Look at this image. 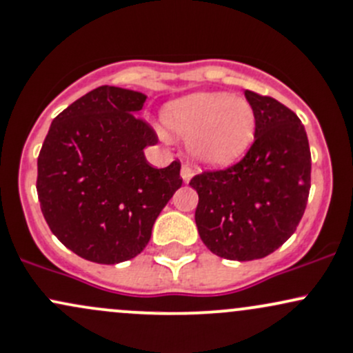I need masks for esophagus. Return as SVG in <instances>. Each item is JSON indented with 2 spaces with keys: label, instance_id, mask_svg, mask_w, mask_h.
<instances>
[{
  "label": "esophagus",
  "instance_id": "1",
  "mask_svg": "<svg viewBox=\"0 0 353 353\" xmlns=\"http://www.w3.org/2000/svg\"><path fill=\"white\" fill-rule=\"evenodd\" d=\"M181 180L185 181V183H188V181L192 180V176H193V170L190 168V166L188 165H183L181 166Z\"/></svg>",
  "mask_w": 353,
  "mask_h": 353
}]
</instances>
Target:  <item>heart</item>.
<instances>
[{
	"label": "heart",
	"instance_id": "1",
	"mask_svg": "<svg viewBox=\"0 0 353 353\" xmlns=\"http://www.w3.org/2000/svg\"><path fill=\"white\" fill-rule=\"evenodd\" d=\"M172 131L188 138L193 160L207 166H227L252 145L256 111L242 97L223 92H195L166 108Z\"/></svg>",
	"mask_w": 353,
	"mask_h": 353
}]
</instances>
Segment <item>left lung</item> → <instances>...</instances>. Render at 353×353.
Masks as SVG:
<instances>
[{
  "instance_id": "1",
  "label": "left lung",
  "mask_w": 353,
  "mask_h": 353,
  "mask_svg": "<svg viewBox=\"0 0 353 353\" xmlns=\"http://www.w3.org/2000/svg\"><path fill=\"white\" fill-rule=\"evenodd\" d=\"M256 134L234 166L190 180L199 193L195 223L212 252L230 261L266 257L296 230L312 180L308 136L299 117L272 97L245 90Z\"/></svg>"
}]
</instances>
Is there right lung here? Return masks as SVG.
Here are the masks:
<instances>
[{
  "label": "right lung",
  "instance_id": "right-lung-1",
  "mask_svg": "<svg viewBox=\"0 0 353 353\" xmlns=\"http://www.w3.org/2000/svg\"><path fill=\"white\" fill-rule=\"evenodd\" d=\"M146 96L102 85L50 124L39 154L40 208L55 237L97 264L138 256L163 207L181 187L180 161L153 168L157 132L138 114Z\"/></svg>",
  "mask_w": 353,
  "mask_h": 353
}]
</instances>
